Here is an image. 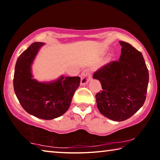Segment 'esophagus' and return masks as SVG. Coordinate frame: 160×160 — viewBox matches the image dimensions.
<instances>
[{
	"mask_svg": "<svg viewBox=\"0 0 160 160\" xmlns=\"http://www.w3.org/2000/svg\"><path fill=\"white\" fill-rule=\"evenodd\" d=\"M91 80V72L88 69L83 71L81 74V84L85 85Z\"/></svg>",
	"mask_w": 160,
	"mask_h": 160,
	"instance_id": "1",
	"label": "esophagus"
}]
</instances>
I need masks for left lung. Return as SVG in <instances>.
I'll list each match as a JSON object with an SVG mask.
<instances>
[{
	"label": "left lung",
	"instance_id": "left-lung-1",
	"mask_svg": "<svg viewBox=\"0 0 160 160\" xmlns=\"http://www.w3.org/2000/svg\"><path fill=\"white\" fill-rule=\"evenodd\" d=\"M119 61L110 62L96 71L93 78L100 81L101 92L96 95L97 108L105 117L123 121L145 103L149 72L142 53L125 42L120 41Z\"/></svg>",
	"mask_w": 160,
	"mask_h": 160
}]
</instances>
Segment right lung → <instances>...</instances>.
Listing matches in <instances>:
<instances>
[{
    "label": "right lung",
    "mask_w": 160,
    "mask_h": 160,
    "mask_svg": "<svg viewBox=\"0 0 160 160\" xmlns=\"http://www.w3.org/2000/svg\"><path fill=\"white\" fill-rule=\"evenodd\" d=\"M43 42H34L18 57L15 64L13 87L26 112L38 118L52 120L62 116L69 108L80 77H60L50 82L33 78L31 67Z\"/></svg>",
    "instance_id": "right-lung-1"
}]
</instances>
